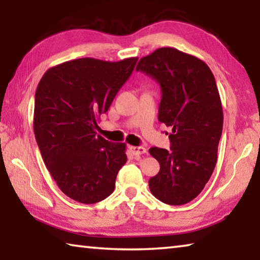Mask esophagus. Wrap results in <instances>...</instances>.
Instances as JSON below:
<instances>
[{
  "instance_id": "1",
  "label": "esophagus",
  "mask_w": 260,
  "mask_h": 260,
  "mask_svg": "<svg viewBox=\"0 0 260 260\" xmlns=\"http://www.w3.org/2000/svg\"><path fill=\"white\" fill-rule=\"evenodd\" d=\"M129 150L134 156L143 155V153L147 152V149L143 148V147H129Z\"/></svg>"
}]
</instances>
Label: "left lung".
I'll list each match as a JSON object with an SVG mask.
<instances>
[{
  "label": "left lung",
  "mask_w": 260,
  "mask_h": 260,
  "mask_svg": "<svg viewBox=\"0 0 260 260\" xmlns=\"http://www.w3.org/2000/svg\"><path fill=\"white\" fill-rule=\"evenodd\" d=\"M135 70L159 83L158 120L172 127L171 150H149L160 165L149 188L162 203L186 204L203 190L217 164L223 114L214 76L203 60L169 47L142 57Z\"/></svg>",
  "instance_id": "8db88e82"
}]
</instances>
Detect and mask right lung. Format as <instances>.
I'll list each match as a JSON object with an SVG mask.
<instances>
[{
	"instance_id": "right-lung-1",
	"label": "right lung",
	"mask_w": 260,
	"mask_h": 260,
	"mask_svg": "<svg viewBox=\"0 0 260 260\" xmlns=\"http://www.w3.org/2000/svg\"><path fill=\"white\" fill-rule=\"evenodd\" d=\"M138 57L79 58L43 74L35 91L34 134L42 159L70 199L94 204L110 196L127 160L125 143L98 135V120L131 77Z\"/></svg>"
}]
</instances>
